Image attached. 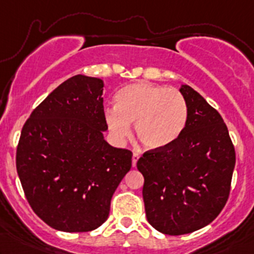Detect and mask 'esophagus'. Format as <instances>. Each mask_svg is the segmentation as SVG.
<instances>
[{
    "instance_id": "obj_1",
    "label": "esophagus",
    "mask_w": 254,
    "mask_h": 254,
    "mask_svg": "<svg viewBox=\"0 0 254 254\" xmlns=\"http://www.w3.org/2000/svg\"><path fill=\"white\" fill-rule=\"evenodd\" d=\"M138 159H140V154L135 152L132 154V166H133V168H135V166H136V163H137Z\"/></svg>"
}]
</instances>
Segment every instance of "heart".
Here are the masks:
<instances>
[{"instance_id":"obj_1","label":"heart","mask_w":254,"mask_h":254,"mask_svg":"<svg viewBox=\"0 0 254 254\" xmlns=\"http://www.w3.org/2000/svg\"><path fill=\"white\" fill-rule=\"evenodd\" d=\"M116 108L105 111V121L113 138L127 140L135 124L138 141L148 149L174 143L188 123V105L176 89L149 83L124 86L114 97Z\"/></svg>"}]
</instances>
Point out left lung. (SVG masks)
<instances>
[{
  "label": "left lung",
  "instance_id": "obj_1",
  "mask_svg": "<svg viewBox=\"0 0 254 254\" xmlns=\"http://www.w3.org/2000/svg\"><path fill=\"white\" fill-rule=\"evenodd\" d=\"M181 94L188 123L174 143L138 159L147 221L166 235L201 229L221 213L230 194L235 148L221 114L189 85Z\"/></svg>",
  "mask_w": 254,
  "mask_h": 254
}]
</instances>
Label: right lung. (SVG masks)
Segmentation results:
<instances>
[{
  "instance_id": "right-lung-1",
  "label": "right lung",
  "mask_w": 254,
  "mask_h": 254,
  "mask_svg": "<svg viewBox=\"0 0 254 254\" xmlns=\"http://www.w3.org/2000/svg\"><path fill=\"white\" fill-rule=\"evenodd\" d=\"M104 82L65 80L25 122L16 171L33 212L49 227L84 233L108 218L117 187L131 169L132 152L104 138Z\"/></svg>"
}]
</instances>
